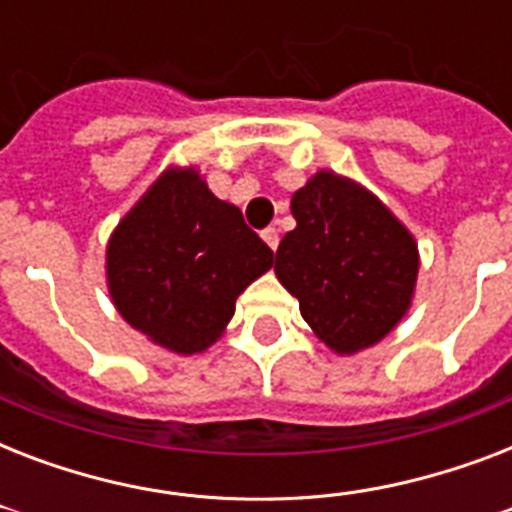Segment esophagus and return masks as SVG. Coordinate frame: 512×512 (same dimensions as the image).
<instances>
[{
	"label": "esophagus",
	"instance_id": "obj_1",
	"mask_svg": "<svg viewBox=\"0 0 512 512\" xmlns=\"http://www.w3.org/2000/svg\"><path fill=\"white\" fill-rule=\"evenodd\" d=\"M263 241L273 249V252H276V247H279V231H276V228H265Z\"/></svg>",
	"mask_w": 512,
	"mask_h": 512
}]
</instances>
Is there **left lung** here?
Instances as JSON below:
<instances>
[{"mask_svg": "<svg viewBox=\"0 0 512 512\" xmlns=\"http://www.w3.org/2000/svg\"><path fill=\"white\" fill-rule=\"evenodd\" d=\"M295 231L276 249V276L324 345L350 356L404 319L420 271L414 236L377 196L321 170L292 196Z\"/></svg>", "mask_w": 512, "mask_h": 512, "instance_id": "left-lung-1", "label": "left lung"}]
</instances>
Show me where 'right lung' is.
I'll use <instances>...</instances> for the list:
<instances>
[{
	"label": "right lung",
	"instance_id": "obj_1",
	"mask_svg": "<svg viewBox=\"0 0 512 512\" xmlns=\"http://www.w3.org/2000/svg\"><path fill=\"white\" fill-rule=\"evenodd\" d=\"M273 252L193 167L164 172L124 215L106 249L116 311L156 345L193 356L223 335L236 297Z\"/></svg>",
	"mask_w": 512,
	"mask_h": 512
}]
</instances>
